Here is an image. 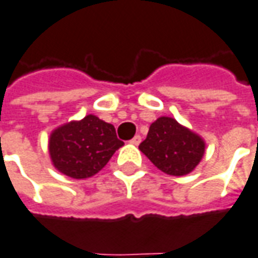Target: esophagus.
Segmentation results:
<instances>
[{"mask_svg": "<svg viewBox=\"0 0 258 258\" xmlns=\"http://www.w3.org/2000/svg\"><path fill=\"white\" fill-rule=\"evenodd\" d=\"M140 142H142V136H140V135H136V136H135V138L131 140V143H132V145H135V146H138Z\"/></svg>", "mask_w": 258, "mask_h": 258, "instance_id": "esophagus-1", "label": "esophagus"}]
</instances>
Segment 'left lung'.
Masks as SVG:
<instances>
[{
  "label": "left lung",
  "mask_w": 258,
  "mask_h": 258,
  "mask_svg": "<svg viewBox=\"0 0 258 258\" xmlns=\"http://www.w3.org/2000/svg\"><path fill=\"white\" fill-rule=\"evenodd\" d=\"M205 140L178 123L174 118L160 116L149 127L140 152L163 173L186 175L200 164L205 154Z\"/></svg>",
  "instance_id": "1"
}]
</instances>
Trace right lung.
I'll return each instance as SVG.
<instances>
[{
	"label": "right lung",
	"instance_id": "1",
	"mask_svg": "<svg viewBox=\"0 0 258 258\" xmlns=\"http://www.w3.org/2000/svg\"><path fill=\"white\" fill-rule=\"evenodd\" d=\"M123 146L111 123L95 115L56 127L49 138V154L56 170L76 180L101 171L113 153Z\"/></svg>",
	"mask_w": 258,
	"mask_h": 258
}]
</instances>
